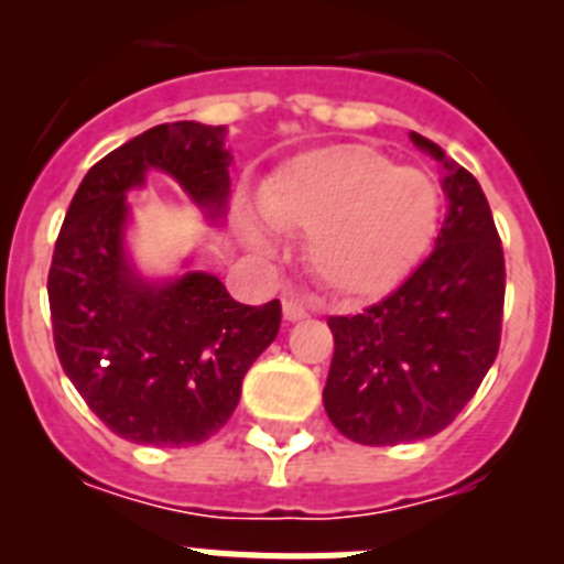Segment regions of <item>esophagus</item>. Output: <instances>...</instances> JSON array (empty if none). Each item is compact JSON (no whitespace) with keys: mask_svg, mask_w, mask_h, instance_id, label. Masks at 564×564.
<instances>
[{"mask_svg":"<svg viewBox=\"0 0 564 564\" xmlns=\"http://www.w3.org/2000/svg\"><path fill=\"white\" fill-rule=\"evenodd\" d=\"M282 316H285V322H302V318L307 316V311L302 302H296V299H285V302H282Z\"/></svg>","mask_w":564,"mask_h":564,"instance_id":"obj_1","label":"esophagus"}]
</instances>
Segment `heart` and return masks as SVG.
Returning <instances> with one entry per match:
<instances>
[{"label":"heart","mask_w":564,"mask_h":564,"mask_svg":"<svg viewBox=\"0 0 564 564\" xmlns=\"http://www.w3.org/2000/svg\"><path fill=\"white\" fill-rule=\"evenodd\" d=\"M257 214L279 234H307V268L318 285L364 302L390 293L417 265L435 237L441 194L417 169L347 143L282 163L259 183ZM264 227L251 214L239 217L246 246L273 257L276 237Z\"/></svg>","instance_id":"1"}]
</instances>
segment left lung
<instances>
[{"instance_id":"obj_1","label":"left lung","mask_w":564,"mask_h":564,"mask_svg":"<svg viewBox=\"0 0 564 564\" xmlns=\"http://www.w3.org/2000/svg\"><path fill=\"white\" fill-rule=\"evenodd\" d=\"M446 220L435 251L395 293L358 316L327 318L336 350L325 383L333 426L364 446L437 435L471 401L500 350L506 259L480 183L437 143Z\"/></svg>"}]
</instances>
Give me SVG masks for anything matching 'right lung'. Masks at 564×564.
Wrapping results in <instances>:
<instances>
[{
    "mask_svg": "<svg viewBox=\"0 0 564 564\" xmlns=\"http://www.w3.org/2000/svg\"><path fill=\"white\" fill-rule=\"evenodd\" d=\"M226 127L174 121L147 129L89 169L69 203L47 276L64 372L115 435L141 446H188L220 432L242 378L276 338L279 299L239 305L214 273L149 276L129 248V192L169 174L208 226L228 208Z\"/></svg>",
    "mask_w": 564,
    "mask_h": 564,
    "instance_id": "1",
    "label": "right lung"
}]
</instances>
